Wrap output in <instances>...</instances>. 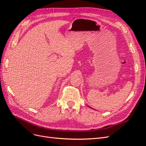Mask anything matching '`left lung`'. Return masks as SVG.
I'll use <instances>...</instances> for the list:
<instances>
[{"label": "left lung", "instance_id": "left-lung-1", "mask_svg": "<svg viewBox=\"0 0 146 146\" xmlns=\"http://www.w3.org/2000/svg\"><path fill=\"white\" fill-rule=\"evenodd\" d=\"M88 107H89V106H88Z\"/></svg>", "mask_w": 146, "mask_h": 146}]
</instances>
